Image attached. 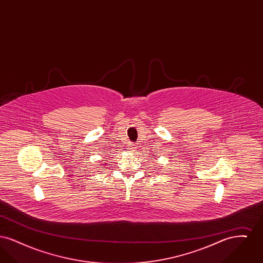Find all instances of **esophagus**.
Returning a JSON list of instances; mask_svg holds the SVG:
<instances>
[{
  "instance_id": "obj_1",
  "label": "esophagus",
  "mask_w": 263,
  "mask_h": 263,
  "mask_svg": "<svg viewBox=\"0 0 263 263\" xmlns=\"http://www.w3.org/2000/svg\"><path fill=\"white\" fill-rule=\"evenodd\" d=\"M129 151L131 152V153H134V152H136V146H135V144H129Z\"/></svg>"
}]
</instances>
